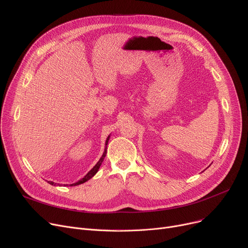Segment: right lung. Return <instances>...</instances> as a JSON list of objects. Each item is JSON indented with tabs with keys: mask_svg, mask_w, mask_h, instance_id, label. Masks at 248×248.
Masks as SVG:
<instances>
[{
	"mask_svg": "<svg viewBox=\"0 0 248 248\" xmlns=\"http://www.w3.org/2000/svg\"><path fill=\"white\" fill-rule=\"evenodd\" d=\"M109 138V137H108ZM108 140H107V144L106 145H108ZM106 155H107V147H106V150H104V153H103V155H102V157L100 158V160L97 162V164L91 169V170L82 178V179H80L79 181H77L76 183H73V184H70L69 186H77V185H80V184H83V183H85L86 181H88L89 179H91L93 178L96 173H97V171H98V169H99V167H100V165H101V163H102V161H103V159H104V157H106ZM49 184H51V185H54V183L53 182H51V181H49L48 182ZM66 186V185H65Z\"/></svg>",
	"mask_w": 248,
	"mask_h": 248,
	"instance_id": "add662e5",
	"label": "right lung"
}]
</instances>
